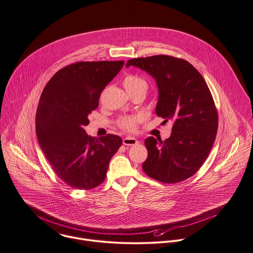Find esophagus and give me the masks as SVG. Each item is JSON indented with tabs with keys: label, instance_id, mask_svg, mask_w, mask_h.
<instances>
[{
	"label": "esophagus",
	"instance_id": "1",
	"mask_svg": "<svg viewBox=\"0 0 253 253\" xmlns=\"http://www.w3.org/2000/svg\"><path fill=\"white\" fill-rule=\"evenodd\" d=\"M139 142L137 141V139L133 138V137H126L123 139V144L125 146H135L137 145Z\"/></svg>",
	"mask_w": 253,
	"mask_h": 253
}]
</instances>
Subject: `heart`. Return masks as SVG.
I'll use <instances>...</instances> for the list:
<instances>
[{
	"instance_id": "heart-1",
	"label": "heart",
	"mask_w": 253,
	"mask_h": 253,
	"mask_svg": "<svg viewBox=\"0 0 253 253\" xmlns=\"http://www.w3.org/2000/svg\"><path fill=\"white\" fill-rule=\"evenodd\" d=\"M123 84L130 94H134L137 92H143L146 94L149 88L148 82L144 78L136 74H128L123 80ZM141 121H142V117L138 115L122 116L118 119L117 125L122 130L128 131V132H134L136 131L138 124Z\"/></svg>"
}]
</instances>
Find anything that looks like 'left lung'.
<instances>
[{
	"label": "left lung",
	"mask_w": 253,
	"mask_h": 253,
	"mask_svg": "<svg viewBox=\"0 0 253 253\" xmlns=\"http://www.w3.org/2000/svg\"><path fill=\"white\" fill-rule=\"evenodd\" d=\"M129 66L156 79L160 93L156 113L165 122H173L169 139H146L143 170L168 184L191 177L206 161L218 130V111L205 80L186 60L168 55L130 59Z\"/></svg>",
	"instance_id": "obj_1"
}]
</instances>
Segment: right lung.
Here are the masks:
<instances>
[{"instance_id": "1", "label": "right lung", "mask_w": 253, "mask_h": 253, "mask_svg": "<svg viewBox=\"0 0 253 253\" xmlns=\"http://www.w3.org/2000/svg\"><path fill=\"white\" fill-rule=\"evenodd\" d=\"M124 61L77 62L59 70L45 85L36 111L39 145L56 175L72 188L92 189L106 176L109 162L122 145L117 135L99 139L84 127L98 107L104 87Z\"/></svg>"}]
</instances>
